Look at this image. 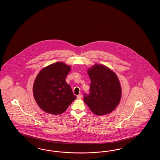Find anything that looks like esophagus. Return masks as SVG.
Here are the masks:
<instances>
[{
  "label": "esophagus",
  "instance_id": "esophagus-1",
  "mask_svg": "<svg viewBox=\"0 0 160 160\" xmlns=\"http://www.w3.org/2000/svg\"><path fill=\"white\" fill-rule=\"evenodd\" d=\"M77 99H81L82 98V94H79L78 95H77Z\"/></svg>",
  "mask_w": 160,
  "mask_h": 160
}]
</instances>
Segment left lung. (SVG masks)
I'll return each mask as SVG.
<instances>
[{
	"instance_id": "obj_1",
	"label": "left lung",
	"mask_w": 160,
	"mask_h": 160,
	"mask_svg": "<svg viewBox=\"0 0 160 160\" xmlns=\"http://www.w3.org/2000/svg\"><path fill=\"white\" fill-rule=\"evenodd\" d=\"M91 81L89 95L84 94V102L97 115L111 113L119 104L122 88L115 72L107 66L95 64L88 70Z\"/></svg>"
}]
</instances>
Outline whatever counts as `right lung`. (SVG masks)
Segmentation results:
<instances>
[{"label": "right lung", "mask_w": 160, "mask_h": 160, "mask_svg": "<svg viewBox=\"0 0 160 160\" xmlns=\"http://www.w3.org/2000/svg\"><path fill=\"white\" fill-rule=\"evenodd\" d=\"M70 65L58 62L51 64L38 72L32 87L34 99L38 107L47 113H63L76 98L65 78Z\"/></svg>", "instance_id": "add662e5"}]
</instances>
